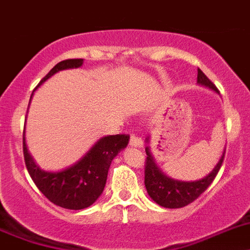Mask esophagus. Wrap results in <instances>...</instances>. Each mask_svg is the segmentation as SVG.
Returning <instances> with one entry per match:
<instances>
[{
  "instance_id": "esophagus-1",
  "label": "esophagus",
  "mask_w": 250,
  "mask_h": 250,
  "mask_svg": "<svg viewBox=\"0 0 250 250\" xmlns=\"http://www.w3.org/2000/svg\"><path fill=\"white\" fill-rule=\"evenodd\" d=\"M129 145L132 146V147H142V146H143V141H142L141 137L134 136V134H130Z\"/></svg>"
}]
</instances>
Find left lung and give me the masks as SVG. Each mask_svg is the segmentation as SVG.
I'll use <instances>...</instances> for the list:
<instances>
[{
    "label": "left lung",
    "mask_w": 250,
    "mask_h": 250,
    "mask_svg": "<svg viewBox=\"0 0 250 250\" xmlns=\"http://www.w3.org/2000/svg\"><path fill=\"white\" fill-rule=\"evenodd\" d=\"M198 83L203 86L209 87L218 92V88L214 83L209 80L201 69L198 68ZM147 158L145 162V184L148 194L153 201L158 203L164 208H182L194 202L204 190L210 186L214 178L217 177L222 164H223L224 153L220 161L215 166L212 173H209L206 178L195 182H181L174 181L166 174L154 163V159L150 156L149 149L146 148Z\"/></svg>",
    "instance_id": "left-lung-1"
}]
</instances>
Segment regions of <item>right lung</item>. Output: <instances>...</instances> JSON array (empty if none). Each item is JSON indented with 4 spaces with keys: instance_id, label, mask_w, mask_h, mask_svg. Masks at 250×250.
<instances>
[{
    "instance_id": "right-lung-1",
    "label": "right lung",
    "mask_w": 250,
    "mask_h": 250,
    "mask_svg": "<svg viewBox=\"0 0 250 250\" xmlns=\"http://www.w3.org/2000/svg\"><path fill=\"white\" fill-rule=\"evenodd\" d=\"M82 58L61 61L42 78L38 86L56 72L77 68ZM32 97V96H31ZM128 134H116L101 138L80 162L64 170L49 173L41 170L27 152L23 138V157L26 168L33 183L53 204L66 209H84L97 201L104 189L109 166L121 149L128 145Z\"/></svg>"
}]
</instances>
